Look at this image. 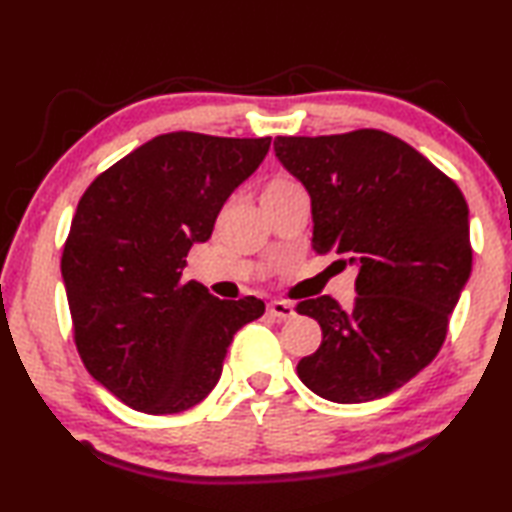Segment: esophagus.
<instances>
[{"instance_id": "34e87169", "label": "esophagus", "mask_w": 512, "mask_h": 512, "mask_svg": "<svg viewBox=\"0 0 512 512\" xmlns=\"http://www.w3.org/2000/svg\"><path fill=\"white\" fill-rule=\"evenodd\" d=\"M268 314H271L277 320H289V318L296 316V309H293V305H289V302L275 300V302H271V305H268Z\"/></svg>"}]
</instances>
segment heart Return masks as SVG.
I'll use <instances>...</instances> for the list:
<instances>
[{
    "instance_id": "heart-1",
    "label": "heart",
    "mask_w": 512,
    "mask_h": 512,
    "mask_svg": "<svg viewBox=\"0 0 512 512\" xmlns=\"http://www.w3.org/2000/svg\"><path fill=\"white\" fill-rule=\"evenodd\" d=\"M287 185H291V180L277 178V180H273V183H268V185H266L264 192H268V189H280V187H287Z\"/></svg>"
}]
</instances>
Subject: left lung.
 Masks as SVG:
<instances>
[{
    "mask_svg": "<svg viewBox=\"0 0 512 512\" xmlns=\"http://www.w3.org/2000/svg\"><path fill=\"white\" fill-rule=\"evenodd\" d=\"M273 149L311 196L316 253L359 266L352 307L329 296L298 302L323 329L298 377L329 402L386 397L445 343L472 271L465 196L413 146L375 128L275 137Z\"/></svg>",
    "mask_w": 512,
    "mask_h": 512,
    "instance_id": "8db88e82",
    "label": "left lung"
}]
</instances>
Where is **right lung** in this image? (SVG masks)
I'll return each instance as SVG.
<instances>
[{"label":"right lung","instance_id":"1","mask_svg":"<svg viewBox=\"0 0 512 512\" xmlns=\"http://www.w3.org/2000/svg\"><path fill=\"white\" fill-rule=\"evenodd\" d=\"M268 146L271 137L158 135L81 196L60 259L74 343L131 409L171 415L205 400L232 336L264 314L255 296L219 300L183 268Z\"/></svg>","mask_w":512,"mask_h":512}]
</instances>
